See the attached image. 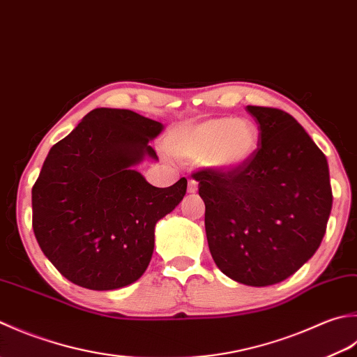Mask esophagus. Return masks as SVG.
<instances>
[{
  "label": "esophagus",
  "mask_w": 357,
  "mask_h": 357,
  "mask_svg": "<svg viewBox=\"0 0 357 357\" xmlns=\"http://www.w3.org/2000/svg\"><path fill=\"white\" fill-rule=\"evenodd\" d=\"M197 181L195 180H189V183H188V192L189 194H195L197 192Z\"/></svg>",
  "instance_id": "1"
}]
</instances>
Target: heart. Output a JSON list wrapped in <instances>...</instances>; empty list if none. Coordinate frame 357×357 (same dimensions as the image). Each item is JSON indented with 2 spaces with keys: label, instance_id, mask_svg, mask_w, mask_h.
<instances>
[{
  "label": "heart",
  "instance_id": "heart-1",
  "mask_svg": "<svg viewBox=\"0 0 357 357\" xmlns=\"http://www.w3.org/2000/svg\"><path fill=\"white\" fill-rule=\"evenodd\" d=\"M259 130L245 119H209L189 123L174 132L168 151L183 160H197L209 168L234 171L256 154Z\"/></svg>",
  "mask_w": 357,
  "mask_h": 357
}]
</instances>
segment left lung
<instances>
[{"label":"left lung","instance_id":"obj_1","mask_svg":"<svg viewBox=\"0 0 357 357\" xmlns=\"http://www.w3.org/2000/svg\"><path fill=\"white\" fill-rule=\"evenodd\" d=\"M259 144L234 171L192 174L205 202V229L219 270L250 287L274 285L308 261L321 245L333 206L324 152L289 114L246 107Z\"/></svg>","mask_w":357,"mask_h":357}]
</instances>
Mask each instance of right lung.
<instances>
[{"instance_id":"1","label":"right lung","mask_w":357,"mask_h":357,"mask_svg":"<svg viewBox=\"0 0 357 357\" xmlns=\"http://www.w3.org/2000/svg\"><path fill=\"white\" fill-rule=\"evenodd\" d=\"M163 130L128 109H93L50 148L32 188V227L41 251L78 287L130 285L154 251L155 223L186 194L148 183L134 166L158 160L149 140Z\"/></svg>"}]
</instances>
